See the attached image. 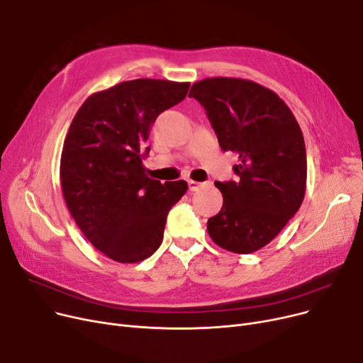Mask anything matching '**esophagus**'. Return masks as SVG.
<instances>
[{"mask_svg":"<svg viewBox=\"0 0 363 363\" xmlns=\"http://www.w3.org/2000/svg\"><path fill=\"white\" fill-rule=\"evenodd\" d=\"M203 185H204V184H201V182H197V181H188L189 191H191V193H196V191H199V189H200Z\"/></svg>","mask_w":363,"mask_h":363,"instance_id":"1","label":"esophagus"}]
</instances>
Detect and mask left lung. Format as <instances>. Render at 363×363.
Listing matches in <instances>:
<instances>
[{
  "label": "left lung",
  "mask_w": 363,
  "mask_h": 363,
  "mask_svg": "<svg viewBox=\"0 0 363 363\" xmlns=\"http://www.w3.org/2000/svg\"><path fill=\"white\" fill-rule=\"evenodd\" d=\"M188 97L206 110L223 151H234L237 181L215 182L223 196L207 231L222 249L253 253L296 215L306 191V147L294 114L278 95L253 81L208 78Z\"/></svg>",
  "instance_id": "left-lung-1"
}]
</instances>
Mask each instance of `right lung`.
<instances>
[{
  "mask_svg": "<svg viewBox=\"0 0 363 363\" xmlns=\"http://www.w3.org/2000/svg\"><path fill=\"white\" fill-rule=\"evenodd\" d=\"M188 82L133 79L92 94L66 135L60 179L65 201L86 240L107 257L135 263L163 240L167 213L186 193L185 181L145 175L151 125L181 103Z\"/></svg>",
  "mask_w": 363,
  "mask_h": 363,
  "instance_id": "add662e5",
  "label": "right lung"
}]
</instances>
